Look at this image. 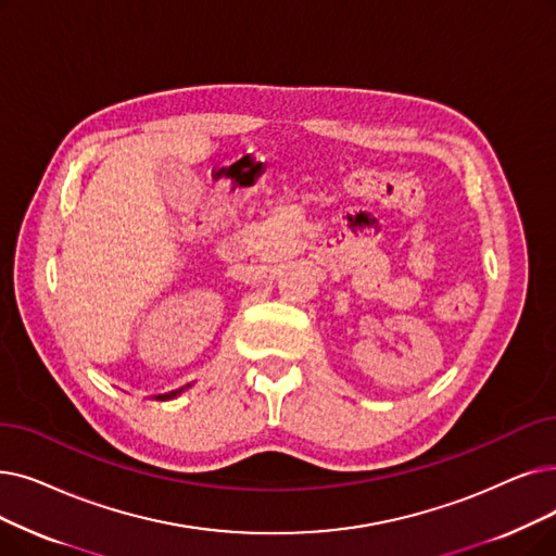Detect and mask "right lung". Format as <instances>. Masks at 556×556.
Listing matches in <instances>:
<instances>
[{"mask_svg":"<svg viewBox=\"0 0 556 556\" xmlns=\"http://www.w3.org/2000/svg\"><path fill=\"white\" fill-rule=\"evenodd\" d=\"M192 383H188V386H181V389H177V391H170V393H163V395H156L154 400H161V402H165V400H175L177 395H181L186 389H190Z\"/></svg>","mask_w":556,"mask_h":556,"instance_id":"obj_1","label":"right lung"}]
</instances>
